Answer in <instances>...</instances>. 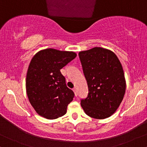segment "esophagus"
<instances>
[{
    "instance_id": "1",
    "label": "esophagus",
    "mask_w": 147,
    "mask_h": 147,
    "mask_svg": "<svg viewBox=\"0 0 147 147\" xmlns=\"http://www.w3.org/2000/svg\"><path fill=\"white\" fill-rule=\"evenodd\" d=\"M73 91L74 92V93H75V96H77L78 95V94H77V90H76V88H73Z\"/></svg>"
}]
</instances>
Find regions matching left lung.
Returning <instances> with one entry per match:
<instances>
[{"mask_svg": "<svg viewBox=\"0 0 147 147\" xmlns=\"http://www.w3.org/2000/svg\"><path fill=\"white\" fill-rule=\"evenodd\" d=\"M78 55L89 92L86 99H80L82 108L91 118L109 117L121 105L125 92L122 65L113 52L99 47Z\"/></svg>", "mask_w": 147, "mask_h": 147, "instance_id": "obj_1", "label": "left lung"}]
</instances>
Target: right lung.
Listing matches in <instances>:
<instances>
[{
	"instance_id": "add662e5",
	"label": "right lung",
	"mask_w": 147,
	"mask_h": 147,
	"mask_svg": "<svg viewBox=\"0 0 147 147\" xmlns=\"http://www.w3.org/2000/svg\"><path fill=\"white\" fill-rule=\"evenodd\" d=\"M76 57L74 52L48 48L34 55L28 68L26 88L31 106L40 116L55 119L67 113L74 93L60 69Z\"/></svg>"
}]
</instances>
